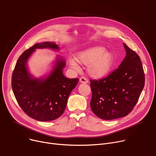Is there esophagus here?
<instances>
[{
    "label": "esophagus",
    "mask_w": 156,
    "mask_h": 156,
    "mask_svg": "<svg viewBox=\"0 0 156 156\" xmlns=\"http://www.w3.org/2000/svg\"><path fill=\"white\" fill-rule=\"evenodd\" d=\"M79 81H80V83H82V84H87V83H88V82H89L88 80L86 78H85L84 77H80V79H79Z\"/></svg>",
    "instance_id": "1"
}]
</instances>
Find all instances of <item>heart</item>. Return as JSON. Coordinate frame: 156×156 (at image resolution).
I'll list each match as a JSON object with an SVG mask.
<instances>
[{
  "label": "heart",
  "mask_w": 156,
  "mask_h": 156,
  "mask_svg": "<svg viewBox=\"0 0 156 156\" xmlns=\"http://www.w3.org/2000/svg\"><path fill=\"white\" fill-rule=\"evenodd\" d=\"M79 63L87 65L88 74L94 78H101L109 74L112 69L115 56L112 51H107L105 47L95 46L79 51L75 56ZM73 69H77V63L73 60L69 61Z\"/></svg>",
  "instance_id": "b5f03b06"
}]
</instances>
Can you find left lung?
Listing matches in <instances>:
<instances>
[{
  "mask_svg": "<svg viewBox=\"0 0 156 156\" xmlns=\"http://www.w3.org/2000/svg\"><path fill=\"white\" fill-rule=\"evenodd\" d=\"M126 57L107 77L90 80V108L99 118L114 120L130 113L144 87L145 75L139 56L123 43Z\"/></svg>",
  "mask_w": 156,
  "mask_h": 156,
  "instance_id": "1",
  "label": "left lung"
}]
</instances>
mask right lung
Listing matches in <instances>:
<instances>
[{"instance_id":"obj_1","label":"right lung","mask_w":156,"mask_h":156,"mask_svg":"<svg viewBox=\"0 0 156 156\" xmlns=\"http://www.w3.org/2000/svg\"><path fill=\"white\" fill-rule=\"evenodd\" d=\"M38 48L60 50L55 42L45 41L36 43L24 51L16 64L12 88L18 104L26 115L40 122L52 121L63 113L68 98L79 79L64 76L66 61L60 55H57L48 74L34 77L29 71L27 61Z\"/></svg>"}]
</instances>
